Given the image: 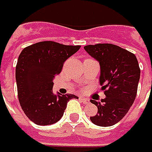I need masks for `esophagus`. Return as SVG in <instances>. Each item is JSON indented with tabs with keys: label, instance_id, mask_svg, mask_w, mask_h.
Here are the masks:
<instances>
[{
	"label": "esophagus",
	"instance_id": "34e87169",
	"mask_svg": "<svg viewBox=\"0 0 152 152\" xmlns=\"http://www.w3.org/2000/svg\"><path fill=\"white\" fill-rule=\"evenodd\" d=\"M80 99L81 100V102H83V103H89V102H90V100L87 99V98H86V97H82V96H80Z\"/></svg>",
	"mask_w": 152,
	"mask_h": 152
}]
</instances>
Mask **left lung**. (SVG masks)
Here are the masks:
<instances>
[{
	"mask_svg": "<svg viewBox=\"0 0 152 152\" xmlns=\"http://www.w3.org/2000/svg\"><path fill=\"white\" fill-rule=\"evenodd\" d=\"M84 49L100 65V85L106 97L91 102L97 114L90 119L96 126H110L128 112L137 95L140 69L135 55L111 43L87 45Z\"/></svg>",
	"mask_w": 152,
	"mask_h": 152,
	"instance_id": "left-lung-1",
	"label": "left lung"
}]
</instances>
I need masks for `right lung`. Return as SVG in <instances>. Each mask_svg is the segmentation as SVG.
<instances>
[{"label": "right lung", "mask_w": 152, "mask_h": 152, "mask_svg": "<svg viewBox=\"0 0 152 152\" xmlns=\"http://www.w3.org/2000/svg\"><path fill=\"white\" fill-rule=\"evenodd\" d=\"M80 49L44 41L22 50L16 66V83L20 106L35 124L51 125L62 117L67 102L78 98L73 94L53 93V80L64 62Z\"/></svg>", "instance_id": "add662e5"}]
</instances>
